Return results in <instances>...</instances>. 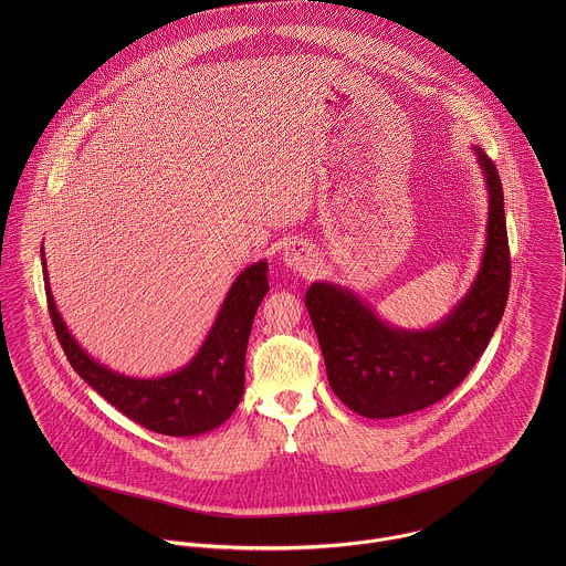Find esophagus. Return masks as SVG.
<instances>
[{
	"mask_svg": "<svg viewBox=\"0 0 566 566\" xmlns=\"http://www.w3.org/2000/svg\"><path fill=\"white\" fill-rule=\"evenodd\" d=\"M312 259H314V250L307 243L290 242L283 248V261L294 270H303Z\"/></svg>",
	"mask_w": 566,
	"mask_h": 566,
	"instance_id": "obj_1",
	"label": "esophagus"
}]
</instances>
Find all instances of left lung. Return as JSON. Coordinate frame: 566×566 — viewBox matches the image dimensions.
Masks as SVG:
<instances>
[{"label": "left lung", "mask_w": 566, "mask_h": 566, "mask_svg": "<svg viewBox=\"0 0 566 566\" xmlns=\"http://www.w3.org/2000/svg\"><path fill=\"white\" fill-rule=\"evenodd\" d=\"M488 189L480 272L464 298L429 328L381 321L353 290L316 281L305 305L316 328L328 386L366 418H395L442 401L471 373L501 323L510 292L503 189L494 163L473 146Z\"/></svg>", "instance_id": "8db88e82"}]
</instances>
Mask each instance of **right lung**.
Returning <instances> with one entry per match:
<instances>
[{"mask_svg": "<svg viewBox=\"0 0 566 566\" xmlns=\"http://www.w3.org/2000/svg\"><path fill=\"white\" fill-rule=\"evenodd\" d=\"M43 259L50 316L59 342L82 379L130 420L163 436H198L220 427L242 401L245 346L256 307L268 294V261H256L233 281L209 335L198 353L171 375L157 379L126 377L95 361L61 318Z\"/></svg>", "mask_w": 566, "mask_h": 566, "instance_id": "add662e5", "label": "right lung"}]
</instances>
